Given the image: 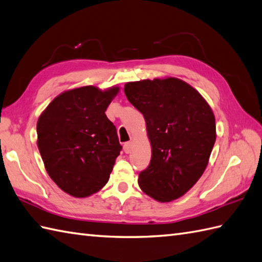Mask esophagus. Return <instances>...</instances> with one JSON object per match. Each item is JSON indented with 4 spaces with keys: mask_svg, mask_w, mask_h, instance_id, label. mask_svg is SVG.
I'll use <instances>...</instances> for the list:
<instances>
[{
    "mask_svg": "<svg viewBox=\"0 0 262 262\" xmlns=\"http://www.w3.org/2000/svg\"><path fill=\"white\" fill-rule=\"evenodd\" d=\"M131 149H132V143L131 142H125L124 146H123V150L125 154H130L131 152Z\"/></svg>",
    "mask_w": 262,
    "mask_h": 262,
    "instance_id": "obj_1",
    "label": "esophagus"
}]
</instances>
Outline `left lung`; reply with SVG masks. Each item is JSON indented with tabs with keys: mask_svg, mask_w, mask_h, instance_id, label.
<instances>
[{
	"mask_svg": "<svg viewBox=\"0 0 262 262\" xmlns=\"http://www.w3.org/2000/svg\"><path fill=\"white\" fill-rule=\"evenodd\" d=\"M124 93L143 114L152 148L139 186L156 201L176 200L207 166L216 139L212 108L195 89L173 77L127 83Z\"/></svg>",
	"mask_w": 262,
	"mask_h": 262,
	"instance_id": "8db88e82",
	"label": "left lung"
}]
</instances>
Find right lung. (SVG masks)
<instances>
[{"mask_svg":"<svg viewBox=\"0 0 262 262\" xmlns=\"http://www.w3.org/2000/svg\"><path fill=\"white\" fill-rule=\"evenodd\" d=\"M119 87L84 86L57 96L37 123L38 148L50 178L67 194L86 197L107 183L122 146L105 114Z\"/></svg>","mask_w":262,"mask_h":262,"instance_id":"obj_1","label":"right lung"}]
</instances>
